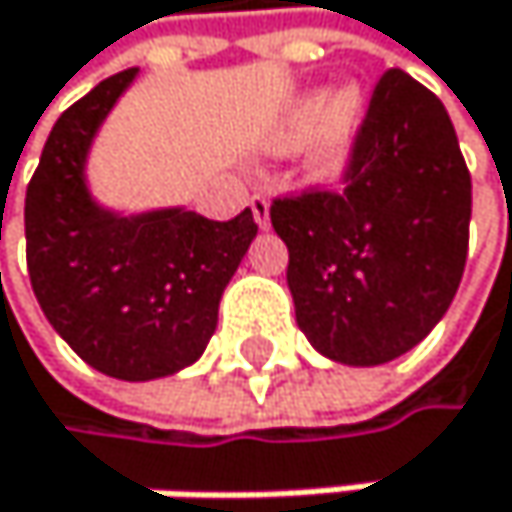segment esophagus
<instances>
[{"label": "esophagus", "instance_id": "obj_1", "mask_svg": "<svg viewBox=\"0 0 512 512\" xmlns=\"http://www.w3.org/2000/svg\"><path fill=\"white\" fill-rule=\"evenodd\" d=\"M248 205H251V214H254V221H258V227L267 230L270 227V196L267 193H254Z\"/></svg>", "mask_w": 512, "mask_h": 512}]
</instances>
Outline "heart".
Wrapping results in <instances>:
<instances>
[{"label": "heart", "mask_w": 512, "mask_h": 512, "mask_svg": "<svg viewBox=\"0 0 512 512\" xmlns=\"http://www.w3.org/2000/svg\"><path fill=\"white\" fill-rule=\"evenodd\" d=\"M365 125V94L356 82L325 94L310 91L294 101L270 137V150L288 153L307 141V178L316 184H338L353 165L356 144Z\"/></svg>", "instance_id": "heart-1"}]
</instances>
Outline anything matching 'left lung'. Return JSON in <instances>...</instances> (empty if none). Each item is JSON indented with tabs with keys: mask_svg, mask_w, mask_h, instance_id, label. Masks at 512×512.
I'll list each match as a JSON object with an SVG mask.
<instances>
[{
	"mask_svg": "<svg viewBox=\"0 0 512 512\" xmlns=\"http://www.w3.org/2000/svg\"><path fill=\"white\" fill-rule=\"evenodd\" d=\"M344 181L276 199L270 221L307 341L331 362L384 365L433 331L467 264L473 187L439 97L387 70Z\"/></svg>",
	"mask_w": 512,
	"mask_h": 512,
	"instance_id": "1",
	"label": "left lung"
}]
</instances>
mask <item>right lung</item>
<instances>
[{
    "label": "right lung",
    "instance_id": "right-lung-1",
    "mask_svg": "<svg viewBox=\"0 0 512 512\" xmlns=\"http://www.w3.org/2000/svg\"><path fill=\"white\" fill-rule=\"evenodd\" d=\"M137 70L94 85L54 122L27 187V270L51 328L97 371L153 381L193 365L258 224L187 208L119 214L94 202L85 162Z\"/></svg>",
    "mask_w": 512,
    "mask_h": 512
}]
</instances>
